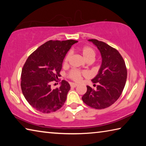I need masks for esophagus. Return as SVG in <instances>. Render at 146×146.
Returning <instances> with one entry per match:
<instances>
[{"label":"esophagus","instance_id":"esophagus-1","mask_svg":"<svg viewBox=\"0 0 146 146\" xmlns=\"http://www.w3.org/2000/svg\"><path fill=\"white\" fill-rule=\"evenodd\" d=\"M70 86H71V88H75V87H76V86H77V84H75V83H71Z\"/></svg>","mask_w":146,"mask_h":146}]
</instances>
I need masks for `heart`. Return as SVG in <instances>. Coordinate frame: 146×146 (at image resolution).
Instances as JSON below:
<instances>
[{"instance_id": "obj_1", "label": "heart", "mask_w": 146, "mask_h": 146, "mask_svg": "<svg viewBox=\"0 0 146 146\" xmlns=\"http://www.w3.org/2000/svg\"><path fill=\"white\" fill-rule=\"evenodd\" d=\"M79 51H80V53L82 54L84 58L86 61H89V60L93 61L94 60V58H95V51L90 46H83L82 48L79 49ZM70 56H71L70 53H68L67 55H66L64 60V64H68ZM85 75V73L81 72V71H78L77 70H73L70 71V73H69V77L72 79V80H73L74 81L79 82V81L81 80L82 75Z\"/></svg>"}]
</instances>
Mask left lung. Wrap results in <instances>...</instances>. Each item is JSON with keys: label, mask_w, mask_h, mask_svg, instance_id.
<instances>
[{"label": "left lung", "mask_w": 146, "mask_h": 146, "mask_svg": "<svg viewBox=\"0 0 146 146\" xmlns=\"http://www.w3.org/2000/svg\"><path fill=\"white\" fill-rule=\"evenodd\" d=\"M99 50L102 64L98 74L91 81L97 90L87 86L82 99L91 108L102 110L110 107L120 97L127 79V69L122 56L117 49L96 39H89Z\"/></svg>", "instance_id": "8db88e82"}]
</instances>
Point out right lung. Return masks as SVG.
<instances>
[{"instance_id": "add662e5", "label": "right lung", "mask_w": 146, "mask_h": 146, "mask_svg": "<svg viewBox=\"0 0 146 146\" xmlns=\"http://www.w3.org/2000/svg\"><path fill=\"white\" fill-rule=\"evenodd\" d=\"M78 41L49 40L32 53L22 70L21 89L28 102L44 113L55 112L62 107L70 85L62 80L51 90V82L59 80L62 65L68 51Z\"/></svg>"}]
</instances>
